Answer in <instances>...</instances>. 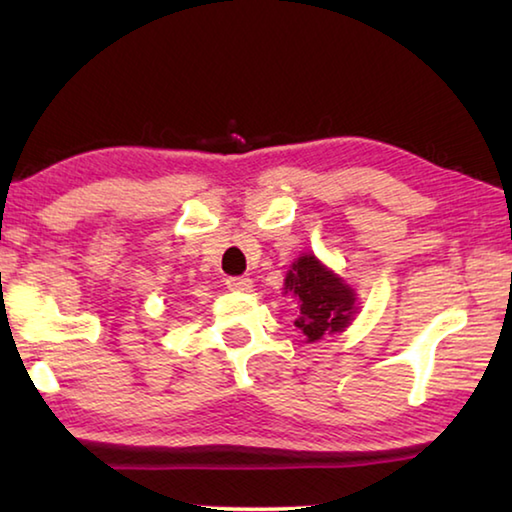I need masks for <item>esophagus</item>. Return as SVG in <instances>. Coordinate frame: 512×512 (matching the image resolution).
Wrapping results in <instances>:
<instances>
[{"instance_id": "1", "label": "esophagus", "mask_w": 512, "mask_h": 512, "mask_svg": "<svg viewBox=\"0 0 512 512\" xmlns=\"http://www.w3.org/2000/svg\"><path fill=\"white\" fill-rule=\"evenodd\" d=\"M230 291H253V280L250 277H228L225 280Z\"/></svg>"}]
</instances>
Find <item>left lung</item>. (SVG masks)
<instances>
[{"instance_id":"8db88e82","label":"left lung","mask_w":512,"mask_h":512,"mask_svg":"<svg viewBox=\"0 0 512 512\" xmlns=\"http://www.w3.org/2000/svg\"><path fill=\"white\" fill-rule=\"evenodd\" d=\"M284 293L298 300L300 316L293 320L307 343L341 334L359 314L357 291L314 253H302L284 277Z\"/></svg>"}]
</instances>
